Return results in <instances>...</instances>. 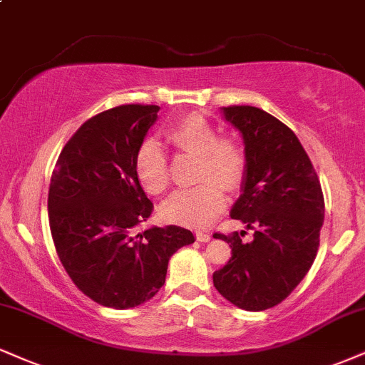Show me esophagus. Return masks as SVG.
Instances as JSON below:
<instances>
[{
  "label": "esophagus",
  "instance_id": "34e87169",
  "mask_svg": "<svg viewBox=\"0 0 365 365\" xmlns=\"http://www.w3.org/2000/svg\"><path fill=\"white\" fill-rule=\"evenodd\" d=\"M197 241H200V243H205V241L210 240V235L209 232H202V231H197Z\"/></svg>",
  "mask_w": 365,
  "mask_h": 365
}]
</instances>
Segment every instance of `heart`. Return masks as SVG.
Masks as SVG:
<instances>
[{
  "label": "heart",
  "mask_w": 365,
  "mask_h": 365,
  "mask_svg": "<svg viewBox=\"0 0 365 365\" xmlns=\"http://www.w3.org/2000/svg\"><path fill=\"white\" fill-rule=\"evenodd\" d=\"M166 138L178 151L199 155L197 180L200 185L175 192L161 207L166 221L183 226L204 227L216 219L226 205L225 186L238 190L248 170V153L238 135H217L212 122L199 113L178 118L166 130ZM140 187L151 195L163 194L170 187V160L155 139L140 144L134 160Z\"/></svg>",
  "instance_id": "1"
}]
</instances>
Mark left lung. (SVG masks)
I'll return each mask as SVG.
<instances>
[{
	"label": "left lung",
	"mask_w": 365,
	"mask_h": 365,
	"mask_svg": "<svg viewBox=\"0 0 365 365\" xmlns=\"http://www.w3.org/2000/svg\"><path fill=\"white\" fill-rule=\"evenodd\" d=\"M225 115L243 134L248 170L243 194L231 209L255 230L214 238L230 243L231 258L214 272V287L247 311L277 306L304 279L319 247L324 199L308 153L279 118L250 105L225 107Z\"/></svg>",
	"instance_id": "8db88e82"
}]
</instances>
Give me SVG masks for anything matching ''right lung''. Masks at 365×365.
Instances as JSON below:
<instances>
[{
  "instance_id": "obj_1",
  "label": "right lung",
  "mask_w": 365,
  "mask_h": 365,
  "mask_svg": "<svg viewBox=\"0 0 365 365\" xmlns=\"http://www.w3.org/2000/svg\"><path fill=\"white\" fill-rule=\"evenodd\" d=\"M158 110L130 103L96 113L66 143L52 171L47 205L57 257L74 285L107 308L151 299L171 255L195 241L180 226L133 232L155 209L134 160Z\"/></svg>"
}]
</instances>
